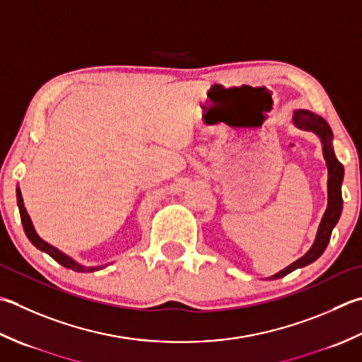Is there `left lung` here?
<instances>
[{"instance_id":"obj_1","label":"left lung","mask_w":362,"mask_h":362,"mask_svg":"<svg viewBox=\"0 0 362 362\" xmlns=\"http://www.w3.org/2000/svg\"><path fill=\"white\" fill-rule=\"evenodd\" d=\"M293 124L301 130L317 133L322 139L323 155H325V160H327V166H328V209H327V211H325V215L322 218V223H320V228H318L314 246L310 247L308 254H304L301 259L293 262V264L287 267L286 270H282L278 274H274L273 279L284 278V276L292 273L293 270H296V268L306 267L320 257L323 251L327 250L328 242L331 238L332 228H334L336 223L339 221V218H341V214H342L341 185L344 180V166L341 165V161L336 158L334 151H332L331 127L328 125V122L323 117L317 116V115H314V112L306 111V110H298L293 112Z\"/></svg>"}]
</instances>
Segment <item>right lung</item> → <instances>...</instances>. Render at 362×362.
Instances as JSON below:
<instances>
[{
	"mask_svg": "<svg viewBox=\"0 0 362 362\" xmlns=\"http://www.w3.org/2000/svg\"><path fill=\"white\" fill-rule=\"evenodd\" d=\"M17 202H18V209H20V216H21V223H23V229L26 232L28 238L31 240V243L39 247L40 251H45L47 254H49L58 264H61L62 267L69 268V270H74V272H78V273H86V272H94V270H98V268H94V267H83V265H78L75 260L70 259L69 256H66V254L61 252L59 250H56L54 246L48 245L47 242H44L37 233H35L34 228H33V223H31V218L30 215H28V211L25 209L23 205V197H21V193H20V188H17Z\"/></svg>",
	"mask_w": 362,
	"mask_h": 362,
	"instance_id": "1",
	"label": "right lung"
}]
</instances>
